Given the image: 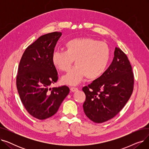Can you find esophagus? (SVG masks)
Here are the masks:
<instances>
[{
    "mask_svg": "<svg viewBox=\"0 0 149 149\" xmlns=\"http://www.w3.org/2000/svg\"><path fill=\"white\" fill-rule=\"evenodd\" d=\"M70 91L71 92H75V91H78V88H75V87H71L70 88Z\"/></svg>",
    "mask_w": 149,
    "mask_h": 149,
    "instance_id": "obj_1",
    "label": "esophagus"
}]
</instances>
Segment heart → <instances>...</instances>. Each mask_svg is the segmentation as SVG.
Returning <instances> with one entry per match:
<instances>
[{
  "label": "heart",
  "instance_id": "b5f03b06",
  "mask_svg": "<svg viewBox=\"0 0 149 149\" xmlns=\"http://www.w3.org/2000/svg\"><path fill=\"white\" fill-rule=\"evenodd\" d=\"M65 51H54L51 61L55 68L66 71L74 60L75 66L61 78L63 84L76 86L84 78L95 80L105 72L111 57L108 45L91 37H75L65 43Z\"/></svg>",
  "mask_w": 149,
  "mask_h": 149
}]
</instances>
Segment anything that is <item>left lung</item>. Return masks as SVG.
<instances>
[{"label":"left lung","instance_id":"left-lung-1","mask_svg":"<svg viewBox=\"0 0 149 149\" xmlns=\"http://www.w3.org/2000/svg\"><path fill=\"white\" fill-rule=\"evenodd\" d=\"M134 77L130 61L119 48H115L111 65L100 79L82 90L86 95L84 113L97 123L107 121L126 105L134 89Z\"/></svg>","mask_w":149,"mask_h":149}]
</instances>
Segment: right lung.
Returning <instances> with one entry per match:
<instances>
[{
	"mask_svg": "<svg viewBox=\"0 0 149 149\" xmlns=\"http://www.w3.org/2000/svg\"><path fill=\"white\" fill-rule=\"evenodd\" d=\"M61 36L54 32L40 36L25 49L19 63L16 85L28 112L38 120L56 113L69 92L66 86L49 88L58 80L51 56Z\"/></svg>",
	"mask_w": 149,
	"mask_h": 149,
	"instance_id": "add662e5",
	"label": "right lung"
}]
</instances>
